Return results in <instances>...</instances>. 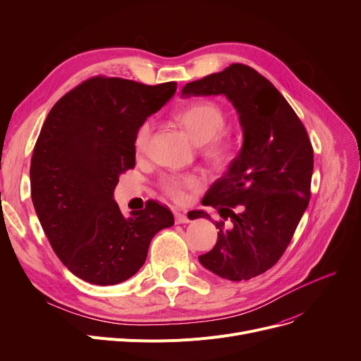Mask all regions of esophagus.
<instances>
[{"label":"esophagus","instance_id":"34e87169","mask_svg":"<svg viewBox=\"0 0 361 361\" xmlns=\"http://www.w3.org/2000/svg\"><path fill=\"white\" fill-rule=\"evenodd\" d=\"M174 216H176V222H177V224H187V222H190V219H188V216H187V214H185L184 211H176Z\"/></svg>","mask_w":361,"mask_h":361}]
</instances>
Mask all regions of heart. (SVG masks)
I'll use <instances>...</instances> for the list:
<instances>
[{
	"label": "heart",
	"mask_w": 361,
	"mask_h": 361,
	"mask_svg": "<svg viewBox=\"0 0 361 361\" xmlns=\"http://www.w3.org/2000/svg\"><path fill=\"white\" fill-rule=\"evenodd\" d=\"M177 123L188 133L195 143L202 145V155L215 166H225L234 158V139L222 128L226 123L225 111L212 101H199L187 105L176 114ZM150 126L142 124L135 136V152L142 155L146 150ZM202 181L196 176H166L161 181L162 190L176 200H181L185 188H197Z\"/></svg>",
	"instance_id": "b5f03b06"
}]
</instances>
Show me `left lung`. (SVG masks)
Instances as JSON below:
<instances>
[{"mask_svg":"<svg viewBox=\"0 0 361 361\" xmlns=\"http://www.w3.org/2000/svg\"><path fill=\"white\" fill-rule=\"evenodd\" d=\"M212 94L233 104L243 145L202 200L224 221L215 222L218 241L199 262L224 279L247 281L279 260L307 209L313 147L294 109L256 70L231 64L181 90L183 98ZM195 218L211 219L203 211Z\"/></svg>","mask_w":361,"mask_h":361,"instance_id":"1","label":"left lung"}]
</instances>
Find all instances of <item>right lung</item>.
<instances>
[{
	"label": "right lung",
	"instance_id": "obj_1",
	"mask_svg": "<svg viewBox=\"0 0 361 361\" xmlns=\"http://www.w3.org/2000/svg\"><path fill=\"white\" fill-rule=\"evenodd\" d=\"M177 90L93 78L49 111L30 161L35 211L64 267L94 286H116L146 260L150 240L174 225L169 209L147 202L124 216L114 190L136 164L135 136Z\"/></svg>",
	"mask_w": 361,
	"mask_h": 361
}]
</instances>
